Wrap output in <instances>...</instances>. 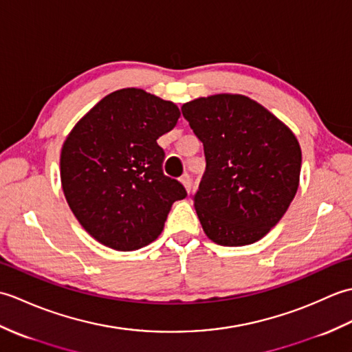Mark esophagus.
Wrapping results in <instances>:
<instances>
[{"label":"esophagus","instance_id":"esophagus-1","mask_svg":"<svg viewBox=\"0 0 352 352\" xmlns=\"http://www.w3.org/2000/svg\"><path fill=\"white\" fill-rule=\"evenodd\" d=\"M180 180H182L183 186L186 188V190L189 192V190L192 189V178H190V175L188 174V172H186V174H183V175H182Z\"/></svg>","mask_w":352,"mask_h":352}]
</instances>
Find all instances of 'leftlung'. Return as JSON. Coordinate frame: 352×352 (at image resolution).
Masks as SVG:
<instances>
[{
    "label": "left lung",
    "mask_w": 352,
    "mask_h": 352,
    "mask_svg": "<svg viewBox=\"0 0 352 352\" xmlns=\"http://www.w3.org/2000/svg\"><path fill=\"white\" fill-rule=\"evenodd\" d=\"M182 111L204 146L206 170L192 199L206 234L223 246L257 242L298 190L302 157L294 133L243 95L198 98Z\"/></svg>",
    "instance_id": "obj_1"
}]
</instances>
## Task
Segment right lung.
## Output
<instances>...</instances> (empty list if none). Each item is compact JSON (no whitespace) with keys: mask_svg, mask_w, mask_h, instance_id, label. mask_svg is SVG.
Wrapping results in <instances>:
<instances>
[{"mask_svg":"<svg viewBox=\"0 0 352 352\" xmlns=\"http://www.w3.org/2000/svg\"><path fill=\"white\" fill-rule=\"evenodd\" d=\"M180 110L142 89H121L96 104L66 138L60 177L66 201L89 234L118 251L155 241L172 204L188 197L164 175L157 139Z\"/></svg>","mask_w":352,"mask_h":352,"instance_id":"obj_1","label":"right lung"}]
</instances>
